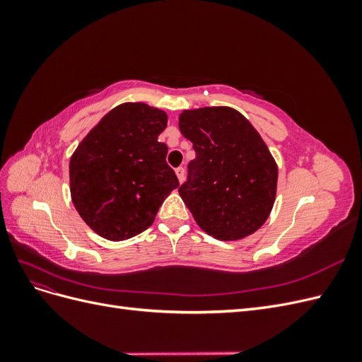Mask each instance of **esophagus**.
<instances>
[{
	"label": "esophagus",
	"mask_w": 362,
	"mask_h": 362,
	"mask_svg": "<svg viewBox=\"0 0 362 362\" xmlns=\"http://www.w3.org/2000/svg\"><path fill=\"white\" fill-rule=\"evenodd\" d=\"M175 173H177L178 181H180V182H182V181H184V168H178V169H175Z\"/></svg>",
	"instance_id": "1"
}]
</instances>
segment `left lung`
<instances>
[{"instance_id": "left-lung-1", "label": "left lung", "mask_w": 362, "mask_h": 362, "mask_svg": "<svg viewBox=\"0 0 362 362\" xmlns=\"http://www.w3.org/2000/svg\"><path fill=\"white\" fill-rule=\"evenodd\" d=\"M180 129L194 160L178 189L196 223L218 240L254 234L275 204L278 166L249 120L229 107L184 110Z\"/></svg>"}]
</instances>
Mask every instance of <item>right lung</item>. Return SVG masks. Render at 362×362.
Segmentation results:
<instances>
[{"instance_id": "1", "label": "right lung", "mask_w": 362, "mask_h": 362, "mask_svg": "<svg viewBox=\"0 0 362 362\" xmlns=\"http://www.w3.org/2000/svg\"><path fill=\"white\" fill-rule=\"evenodd\" d=\"M168 115L144 103H125L107 113L69 163L76 211L96 234L120 242L148 229L180 181L166 163L158 136Z\"/></svg>"}]
</instances>
